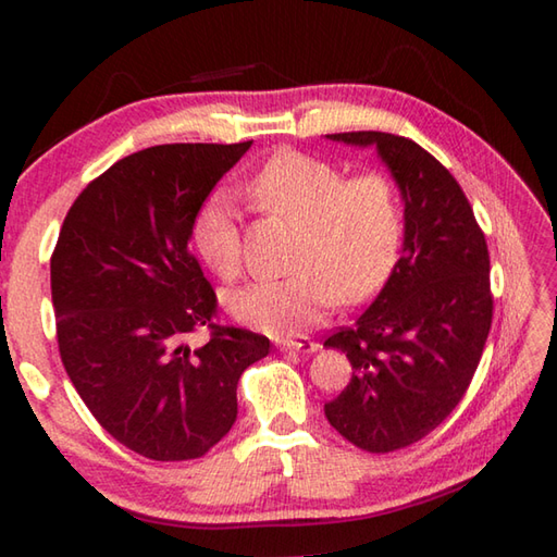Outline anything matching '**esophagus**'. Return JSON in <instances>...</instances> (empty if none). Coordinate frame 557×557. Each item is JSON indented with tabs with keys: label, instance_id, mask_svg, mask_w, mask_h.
I'll use <instances>...</instances> for the list:
<instances>
[{
	"label": "esophagus",
	"instance_id": "obj_1",
	"mask_svg": "<svg viewBox=\"0 0 557 557\" xmlns=\"http://www.w3.org/2000/svg\"><path fill=\"white\" fill-rule=\"evenodd\" d=\"M282 351H301V354H312L319 348L317 342H312V338L307 336H299V338H282V342L277 344Z\"/></svg>",
	"mask_w": 557,
	"mask_h": 557
}]
</instances>
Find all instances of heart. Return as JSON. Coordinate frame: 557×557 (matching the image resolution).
Here are the masks:
<instances>
[{
	"label": "heart",
	"instance_id": "heart-1",
	"mask_svg": "<svg viewBox=\"0 0 557 557\" xmlns=\"http://www.w3.org/2000/svg\"><path fill=\"white\" fill-rule=\"evenodd\" d=\"M262 211L299 225L292 268L282 280H258L233 292L231 312L260 332L287 336L317 324L336 305H361L393 275L403 245L398 184L379 172L348 174L329 159L280 152L250 178ZM194 248L215 275L243 270V238L235 206L213 196L196 215Z\"/></svg>",
	"mask_w": 557,
	"mask_h": 557
}]
</instances>
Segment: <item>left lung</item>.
<instances>
[{"label":"left lung","instance_id":"8db88e82","mask_svg":"<svg viewBox=\"0 0 557 557\" xmlns=\"http://www.w3.org/2000/svg\"><path fill=\"white\" fill-rule=\"evenodd\" d=\"M329 137L379 147L405 199L393 275L351 326L324 342L354 369L324 405L326 420L358 449L385 455L428 437L465 398L492 329V265L465 191L428 149L373 129Z\"/></svg>","mask_w":557,"mask_h":557}]
</instances>
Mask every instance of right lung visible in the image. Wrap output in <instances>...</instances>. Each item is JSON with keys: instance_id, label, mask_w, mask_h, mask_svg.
Segmentation results:
<instances>
[{"instance_id": "obj_1", "label": "right lung", "mask_w": 557, "mask_h": 557, "mask_svg": "<svg viewBox=\"0 0 557 557\" xmlns=\"http://www.w3.org/2000/svg\"><path fill=\"white\" fill-rule=\"evenodd\" d=\"M238 145H157L112 164L73 201L51 256L61 361L100 428L154 461L199 459L238 418L243 371L270 338L215 324L219 297L188 248ZM210 329L196 349L187 336Z\"/></svg>"}]
</instances>
